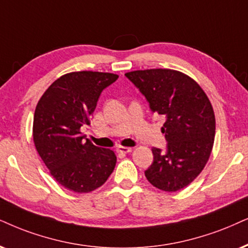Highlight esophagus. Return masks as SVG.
Segmentation results:
<instances>
[{
    "instance_id": "esophagus-1",
    "label": "esophagus",
    "mask_w": 248,
    "mask_h": 248,
    "mask_svg": "<svg viewBox=\"0 0 248 248\" xmlns=\"http://www.w3.org/2000/svg\"><path fill=\"white\" fill-rule=\"evenodd\" d=\"M117 151L119 153H124V155H126V153H129L131 151V147H128V146H118L117 147Z\"/></svg>"
}]
</instances>
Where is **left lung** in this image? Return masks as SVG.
<instances>
[{
  "label": "left lung",
  "instance_id": "8db88e82",
  "mask_svg": "<svg viewBox=\"0 0 248 248\" xmlns=\"http://www.w3.org/2000/svg\"><path fill=\"white\" fill-rule=\"evenodd\" d=\"M145 97L152 113L162 115L167 146L153 147V162L145 170L153 186L175 192L202 173L211 155L215 115L208 97L196 81L166 68L124 74Z\"/></svg>",
  "mask_w": 248,
  "mask_h": 248
}]
</instances>
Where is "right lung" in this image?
Listing matches in <instances>:
<instances>
[{
  "label": "right lung",
  "instance_id": "obj_1",
  "mask_svg": "<svg viewBox=\"0 0 248 248\" xmlns=\"http://www.w3.org/2000/svg\"><path fill=\"white\" fill-rule=\"evenodd\" d=\"M118 78L103 72H72L56 80L36 105L33 140L37 152L55 180L74 192L102 186L115 167L114 152L84 140L81 128L89 126L102 92Z\"/></svg>",
  "mask_w": 248,
  "mask_h": 248
}]
</instances>
